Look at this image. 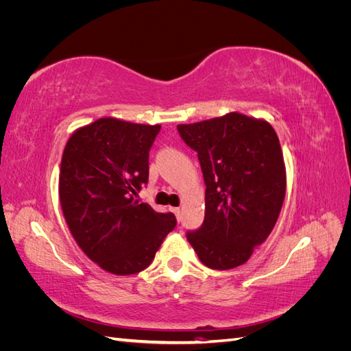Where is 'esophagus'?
Wrapping results in <instances>:
<instances>
[{"mask_svg":"<svg viewBox=\"0 0 351 351\" xmlns=\"http://www.w3.org/2000/svg\"><path fill=\"white\" fill-rule=\"evenodd\" d=\"M171 212L177 217V219H180V208H171Z\"/></svg>","mask_w":351,"mask_h":351,"instance_id":"1","label":"esophagus"}]
</instances>
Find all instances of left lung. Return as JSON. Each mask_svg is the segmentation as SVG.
I'll return each instance as SVG.
<instances>
[{"label": "left lung", "instance_id": "left-lung-1", "mask_svg": "<svg viewBox=\"0 0 351 351\" xmlns=\"http://www.w3.org/2000/svg\"><path fill=\"white\" fill-rule=\"evenodd\" d=\"M177 130L197 152L206 184L204 224L187 240L208 268H237L268 239L282 208L287 177L278 136L267 120L240 112Z\"/></svg>", "mask_w": 351, "mask_h": 351}]
</instances>
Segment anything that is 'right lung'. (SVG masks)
<instances>
[{
	"mask_svg": "<svg viewBox=\"0 0 351 351\" xmlns=\"http://www.w3.org/2000/svg\"><path fill=\"white\" fill-rule=\"evenodd\" d=\"M161 125L104 117L79 127L64 147L58 193L71 236L104 271L132 275L151 265L176 227L134 199L149 176V149Z\"/></svg>",
	"mask_w": 351,
	"mask_h": 351,
	"instance_id": "obj_1",
	"label": "right lung"
}]
</instances>
